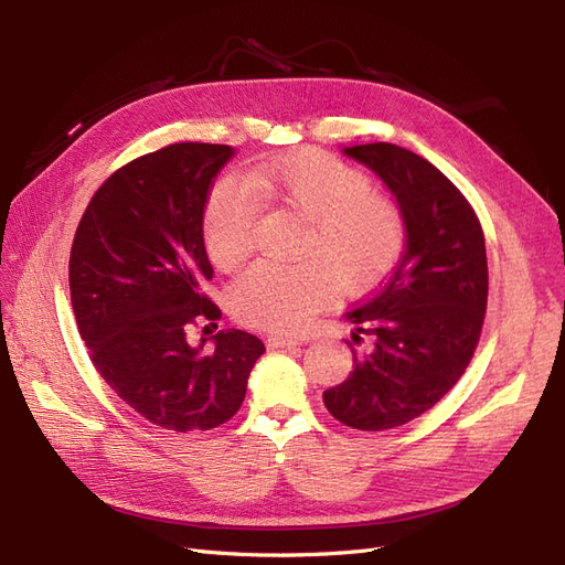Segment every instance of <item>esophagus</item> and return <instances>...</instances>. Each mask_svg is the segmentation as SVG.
Instances as JSON below:
<instances>
[{
    "label": "esophagus",
    "mask_w": 565,
    "mask_h": 565,
    "mask_svg": "<svg viewBox=\"0 0 565 565\" xmlns=\"http://www.w3.org/2000/svg\"><path fill=\"white\" fill-rule=\"evenodd\" d=\"M266 347L270 351L276 349H289V347H297V339H287V337H268L266 339Z\"/></svg>",
    "instance_id": "1"
}]
</instances>
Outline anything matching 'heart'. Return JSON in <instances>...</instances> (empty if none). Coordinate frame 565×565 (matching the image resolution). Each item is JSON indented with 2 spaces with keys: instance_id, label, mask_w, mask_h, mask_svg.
I'll return each mask as SVG.
<instances>
[{
  "instance_id": "heart-1",
  "label": "heart",
  "mask_w": 565,
  "mask_h": 565,
  "mask_svg": "<svg viewBox=\"0 0 565 565\" xmlns=\"http://www.w3.org/2000/svg\"><path fill=\"white\" fill-rule=\"evenodd\" d=\"M358 169L320 150L268 160L249 179L226 177L204 207V245L214 266L233 268L252 249L262 202L306 221L301 254L315 262H256L231 287V309L252 328L292 332L328 297V276L339 292H363L398 262L405 221L398 204L370 193Z\"/></svg>"
}]
</instances>
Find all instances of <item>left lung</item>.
I'll return each instance as SVG.
<instances>
[{
    "instance_id": "obj_1",
    "label": "left lung",
    "mask_w": 565,
    "mask_h": 565,
    "mask_svg": "<svg viewBox=\"0 0 565 565\" xmlns=\"http://www.w3.org/2000/svg\"><path fill=\"white\" fill-rule=\"evenodd\" d=\"M377 177L405 221V252L382 289L347 313L353 370L322 393L351 429L384 431L431 409L465 374L488 306L481 224L452 181L413 150H341Z\"/></svg>"
}]
</instances>
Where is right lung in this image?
Here are the masks:
<instances>
[{"instance_id":"add662e5","label":"right lung","mask_w":565,"mask_h":565,"mask_svg":"<svg viewBox=\"0 0 565 565\" xmlns=\"http://www.w3.org/2000/svg\"><path fill=\"white\" fill-rule=\"evenodd\" d=\"M233 156L231 146L174 143L117 169L84 210L71 249L73 311L92 363L131 409L179 434L228 422L266 351L243 330L198 347L185 339L198 318H221L204 297L214 270L202 221Z\"/></svg>"}]
</instances>
